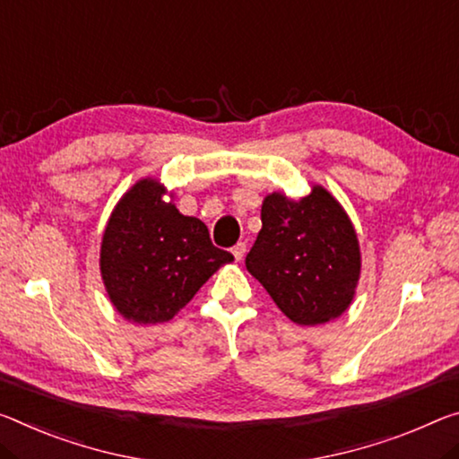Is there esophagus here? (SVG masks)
I'll list each match as a JSON object with an SVG mask.
<instances>
[{
    "label": "esophagus",
    "mask_w": 459,
    "mask_h": 459,
    "mask_svg": "<svg viewBox=\"0 0 459 459\" xmlns=\"http://www.w3.org/2000/svg\"><path fill=\"white\" fill-rule=\"evenodd\" d=\"M245 253H247V245L243 241H238L235 247H232V255H235L237 261H241L245 257Z\"/></svg>",
    "instance_id": "obj_1"
}]
</instances>
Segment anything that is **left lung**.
<instances>
[{"label": "left lung", "instance_id": "left-lung-1", "mask_svg": "<svg viewBox=\"0 0 459 459\" xmlns=\"http://www.w3.org/2000/svg\"><path fill=\"white\" fill-rule=\"evenodd\" d=\"M245 265L290 321L323 325L343 315L359 280V245L343 208L323 187L300 202L272 194Z\"/></svg>", "mask_w": 459, "mask_h": 459}]
</instances>
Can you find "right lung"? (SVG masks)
I'll return each instance as SVG.
<instances>
[{"instance_id": "add662e5", "label": "right lung", "mask_w": 459, "mask_h": 459, "mask_svg": "<svg viewBox=\"0 0 459 459\" xmlns=\"http://www.w3.org/2000/svg\"><path fill=\"white\" fill-rule=\"evenodd\" d=\"M143 179L114 208L101 241V278L122 316L138 325L171 321L222 264L235 257L212 245L206 224L161 200Z\"/></svg>"}]
</instances>
